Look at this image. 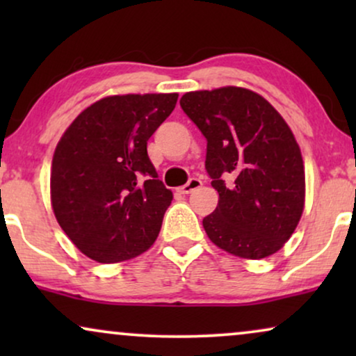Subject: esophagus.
<instances>
[{
	"label": "esophagus",
	"mask_w": 356,
	"mask_h": 356,
	"mask_svg": "<svg viewBox=\"0 0 356 356\" xmlns=\"http://www.w3.org/2000/svg\"><path fill=\"white\" fill-rule=\"evenodd\" d=\"M201 186H202L201 179H199V178H191L186 184H183L181 188H178V193L179 194H189V193H193L194 189H199Z\"/></svg>",
	"instance_id": "1"
}]
</instances>
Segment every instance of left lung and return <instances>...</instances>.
Listing matches in <instances>:
<instances>
[{
  "instance_id": "8db88e82",
  "label": "left lung",
  "mask_w": 356,
  "mask_h": 356,
  "mask_svg": "<svg viewBox=\"0 0 356 356\" xmlns=\"http://www.w3.org/2000/svg\"><path fill=\"white\" fill-rule=\"evenodd\" d=\"M179 105L207 140L218 206L202 225L233 256L262 259L289 241L305 206V167L274 106L241 87L188 92Z\"/></svg>"
}]
</instances>
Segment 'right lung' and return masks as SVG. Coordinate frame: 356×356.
Listing matches in <instances>:
<instances>
[{"mask_svg":"<svg viewBox=\"0 0 356 356\" xmlns=\"http://www.w3.org/2000/svg\"><path fill=\"white\" fill-rule=\"evenodd\" d=\"M177 100L178 94L106 97L82 111L58 143L53 212L90 259H131L157 240L173 194L159 179L147 140Z\"/></svg>","mask_w":356,"mask_h":356,"instance_id":"add662e5","label":"right lung"}]
</instances>
